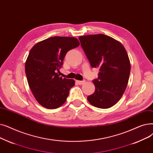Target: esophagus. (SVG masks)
Wrapping results in <instances>:
<instances>
[{
  "mask_svg": "<svg viewBox=\"0 0 153 153\" xmlns=\"http://www.w3.org/2000/svg\"><path fill=\"white\" fill-rule=\"evenodd\" d=\"M85 81H79V80H76V83L78 84V85H83V83H85Z\"/></svg>",
  "mask_w": 153,
  "mask_h": 153,
  "instance_id": "esophagus-1",
  "label": "esophagus"
}]
</instances>
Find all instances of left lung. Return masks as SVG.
Here are the masks:
<instances>
[{
  "label": "left lung",
  "mask_w": 153,
  "mask_h": 153,
  "mask_svg": "<svg viewBox=\"0 0 153 153\" xmlns=\"http://www.w3.org/2000/svg\"><path fill=\"white\" fill-rule=\"evenodd\" d=\"M79 40L92 68H98V78L93 83V94L87 97L97 108L106 109L121 99L128 83L131 64L121 43L103 34L80 36Z\"/></svg>",
  "instance_id": "obj_1"
}]
</instances>
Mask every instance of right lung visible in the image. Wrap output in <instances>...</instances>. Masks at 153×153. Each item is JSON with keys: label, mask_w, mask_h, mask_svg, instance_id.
<instances>
[{"label": "right lung", "mask_w": 153, "mask_h": 153, "mask_svg": "<svg viewBox=\"0 0 153 153\" xmlns=\"http://www.w3.org/2000/svg\"><path fill=\"white\" fill-rule=\"evenodd\" d=\"M79 45L75 37H53L37 43L30 50L25 74L34 97L42 106L55 109L65 103L75 80L62 78L56 71L62 67L66 53Z\"/></svg>", "instance_id": "add662e5"}]
</instances>
